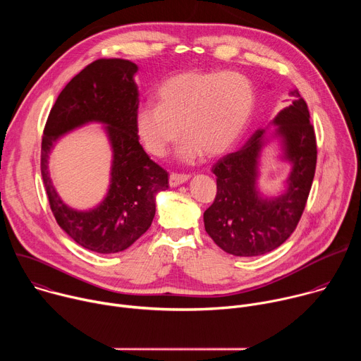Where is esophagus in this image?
Listing matches in <instances>:
<instances>
[{"instance_id": "obj_1", "label": "esophagus", "mask_w": 361, "mask_h": 361, "mask_svg": "<svg viewBox=\"0 0 361 361\" xmlns=\"http://www.w3.org/2000/svg\"><path fill=\"white\" fill-rule=\"evenodd\" d=\"M190 176H184V174H171L170 176V187H177V185H181L183 183L188 181Z\"/></svg>"}]
</instances>
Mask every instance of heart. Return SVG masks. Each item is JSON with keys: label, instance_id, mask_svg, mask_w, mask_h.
Returning <instances> with one entry per match:
<instances>
[{"label": "heart", "instance_id": "b5f03b06", "mask_svg": "<svg viewBox=\"0 0 361 361\" xmlns=\"http://www.w3.org/2000/svg\"><path fill=\"white\" fill-rule=\"evenodd\" d=\"M157 97L159 104L145 102L137 109V134L156 157L166 156L181 134L185 140L178 157L185 163L202 154L209 159L227 154L245 131L254 109L252 87L237 73L183 71L169 77Z\"/></svg>", "mask_w": 361, "mask_h": 361}]
</instances>
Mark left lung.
Returning <instances> with one entry per match:
<instances>
[{
  "label": "left lung",
  "instance_id": "8db88e82",
  "mask_svg": "<svg viewBox=\"0 0 361 361\" xmlns=\"http://www.w3.org/2000/svg\"><path fill=\"white\" fill-rule=\"evenodd\" d=\"M288 94V107L213 167L217 195L204 212V227L228 254L255 257L276 250L295 230L305 207L317 163L316 135L298 90ZM270 126L276 130L266 136ZM271 142L278 144L279 158L290 164V173L281 192L266 196L258 187L259 167L262 151Z\"/></svg>",
  "mask_w": 361,
  "mask_h": 361
}]
</instances>
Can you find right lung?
<instances>
[{"label": "right lung", "instance_id": "obj_1", "mask_svg": "<svg viewBox=\"0 0 361 361\" xmlns=\"http://www.w3.org/2000/svg\"><path fill=\"white\" fill-rule=\"evenodd\" d=\"M138 67L120 59L97 60L78 73L51 109L41 144V174L59 226L81 247L99 254L128 248L151 226L156 195L169 174L148 159L135 130ZM88 123L103 126L114 154L108 194L92 209L68 206L50 180L47 163L58 140Z\"/></svg>", "mask_w": 361, "mask_h": 361}]
</instances>
